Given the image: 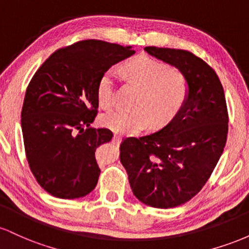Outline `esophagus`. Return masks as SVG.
Here are the masks:
<instances>
[{"instance_id":"1","label":"esophagus","mask_w":249,"mask_h":249,"mask_svg":"<svg viewBox=\"0 0 249 249\" xmlns=\"http://www.w3.org/2000/svg\"><path fill=\"white\" fill-rule=\"evenodd\" d=\"M121 141H122V137L121 136H118V134H115V136H113V142H121Z\"/></svg>"}]
</instances>
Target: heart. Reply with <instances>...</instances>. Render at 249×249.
Here are the masks:
<instances>
[{"label": "heart", "instance_id": "b5f03b06", "mask_svg": "<svg viewBox=\"0 0 249 249\" xmlns=\"http://www.w3.org/2000/svg\"><path fill=\"white\" fill-rule=\"evenodd\" d=\"M125 75L142 88L134 110L117 108L101 117L105 127L122 134H134L144 131L151 121L161 125L170 121L184 104L188 83L184 73L168 68L164 63L141 55L131 58L124 67ZM116 73L107 70L97 84L99 105L108 108L115 103Z\"/></svg>", "mask_w": 249, "mask_h": 249}]
</instances>
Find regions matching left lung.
Listing matches in <instances>:
<instances>
[{
    "label": "left lung",
    "mask_w": 249,
    "mask_h": 249,
    "mask_svg": "<svg viewBox=\"0 0 249 249\" xmlns=\"http://www.w3.org/2000/svg\"><path fill=\"white\" fill-rule=\"evenodd\" d=\"M181 71L188 83L184 104L159 131L121 144V162L136 198L172 208L200 192L224 152L228 113L224 89L206 62L186 50L144 48Z\"/></svg>",
    "instance_id": "left-lung-1"
}]
</instances>
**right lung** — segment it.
<instances>
[{
    "label": "right lung",
    "mask_w": 249,
    "mask_h": 249,
    "mask_svg": "<svg viewBox=\"0 0 249 249\" xmlns=\"http://www.w3.org/2000/svg\"><path fill=\"white\" fill-rule=\"evenodd\" d=\"M133 53L132 47L79 41L53 53L30 81L21 113L25 154L37 182L51 196L77 199L96 187L101 170L95 152L113 136L90 127L98 108L97 84Z\"/></svg>",
    "instance_id": "1"
}]
</instances>
